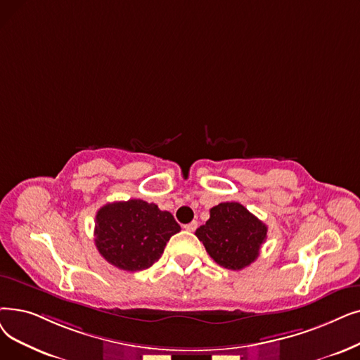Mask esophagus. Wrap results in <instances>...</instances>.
<instances>
[{
    "mask_svg": "<svg viewBox=\"0 0 360 360\" xmlns=\"http://www.w3.org/2000/svg\"><path fill=\"white\" fill-rule=\"evenodd\" d=\"M197 226H198V224H197L195 221H193L191 224H186L184 228H185V231H188V232H194V231L197 229Z\"/></svg>",
    "mask_w": 360,
    "mask_h": 360,
    "instance_id": "obj_1",
    "label": "esophagus"
}]
</instances>
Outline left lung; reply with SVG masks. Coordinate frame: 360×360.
I'll return each instance as SVG.
<instances>
[{
    "label": "left lung",
    "mask_w": 360,
    "mask_h": 360,
    "mask_svg": "<svg viewBox=\"0 0 360 360\" xmlns=\"http://www.w3.org/2000/svg\"><path fill=\"white\" fill-rule=\"evenodd\" d=\"M268 226L260 219L240 202L228 201L210 209L209 221L195 231V236L217 264L241 271L257 259Z\"/></svg>",
    "instance_id": "obj_1"
}]
</instances>
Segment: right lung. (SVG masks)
<instances>
[{"instance_id":"obj_1","label":"right lung","mask_w":360,"mask_h":360,"mask_svg":"<svg viewBox=\"0 0 360 360\" xmlns=\"http://www.w3.org/2000/svg\"><path fill=\"white\" fill-rule=\"evenodd\" d=\"M181 231L169 212L139 198L108 202L96 216V245L113 266L136 272L163 255L166 243Z\"/></svg>"}]
</instances>
